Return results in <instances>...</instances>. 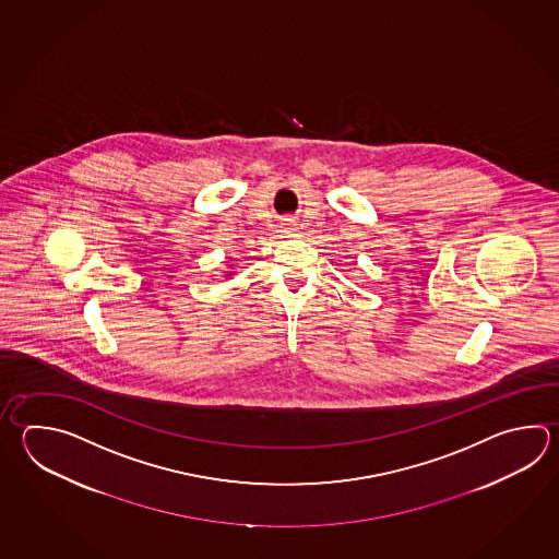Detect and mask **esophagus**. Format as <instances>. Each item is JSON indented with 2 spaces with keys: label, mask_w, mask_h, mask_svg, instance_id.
Listing matches in <instances>:
<instances>
[{
  "label": "esophagus",
  "mask_w": 559,
  "mask_h": 559,
  "mask_svg": "<svg viewBox=\"0 0 559 559\" xmlns=\"http://www.w3.org/2000/svg\"><path fill=\"white\" fill-rule=\"evenodd\" d=\"M286 233H295L297 228H295V221H290V218H286L285 223Z\"/></svg>",
  "instance_id": "1"
}]
</instances>
